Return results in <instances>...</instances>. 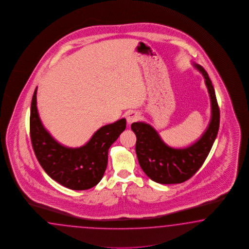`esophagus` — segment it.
Listing matches in <instances>:
<instances>
[{"instance_id": "obj_1", "label": "esophagus", "mask_w": 249, "mask_h": 249, "mask_svg": "<svg viewBox=\"0 0 249 249\" xmlns=\"http://www.w3.org/2000/svg\"><path fill=\"white\" fill-rule=\"evenodd\" d=\"M139 117L140 116H139V114L137 112H135V111L129 112L127 115H126V120H127L128 124H131L132 123L137 121L139 119Z\"/></svg>"}]
</instances>
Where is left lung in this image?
Masks as SVG:
<instances>
[{
  "label": "left lung",
  "mask_w": 249,
  "mask_h": 249,
  "mask_svg": "<svg viewBox=\"0 0 249 249\" xmlns=\"http://www.w3.org/2000/svg\"><path fill=\"white\" fill-rule=\"evenodd\" d=\"M194 67L204 77L211 101V121L198 141L185 148H172L146 123L136 122L131 125L136 135L135 152L142 170L160 184L181 183L192 178L203 164L217 137L220 115L215 90L207 71L196 63Z\"/></svg>",
  "instance_id": "left-lung-1"
}]
</instances>
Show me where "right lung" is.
I'll return each mask as SVG.
<instances>
[{
	"instance_id": "add662e5",
	"label": "right lung",
	"mask_w": 249,
	"mask_h": 249,
	"mask_svg": "<svg viewBox=\"0 0 249 249\" xmlns=\"http://www.w3.org/2000/svg\"><path fill=\"white\" fill-rule=\"evenodd\" d=\"M37 88L32 96L30 134L39 164L52 179L73 191L89 190L102 179L112 143L126 127L122 118L98 129L85 145L63 146L45 129L37 109Z\"/></svg>"
}]
</instances>
